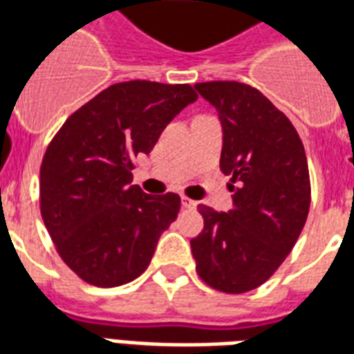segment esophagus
Returning a JSON list of instances; mask_svg holds the SVG:
<instances>
[{
	"label": "esophagus",
	"instance_id": "1",
	"mask_svg": "<svg viewBox=\"0 0 354 354\" xmlns=\"http://www.w3.org/2000/svg\"><path fill=\"white\" fill-rule=\"evenodd\" d=\"M180 205H183V207H185V208H196L197 203L192 201V199H188V197H186V196H183V199H180Z\"/></svg>",
	"mask_w": 354,
	"mask_h": 354
}]
</instances>
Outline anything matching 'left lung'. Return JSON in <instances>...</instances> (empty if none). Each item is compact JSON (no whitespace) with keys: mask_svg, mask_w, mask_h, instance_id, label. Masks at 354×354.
I'll return each instance as SVG.
<instances>
[{"mask_svg":"<svg viewBox=\"0 0 354 354\" xmlns=\"http://www.w3.org/2000/svg\"><path fill=\"white\" fill-rule=\"evenodd\" d=\"M223 125L220 168L231 175L232 208L199 205L203 231L192 238L196 271L210 288L245 294L270 279L294 249L310 208L305 147L284 112L238 81L197 83Z\"/></svg>","mask_w":354,"mask_h":354,"instance_id":"left-lung-1","label":"left lung"}]
</instances>
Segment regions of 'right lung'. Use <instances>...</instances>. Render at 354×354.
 I'll list each match as a JSON object with an SVG mask.
<instances>
[{
  "label": "right lung",
  "instance_id": "right-lung-1",
  "mask_svg": "<svg viewBox=\"0 0 354 354\" xmlns=\"http://www.w3.org/2000/svg\"><path fill=\"white\" fill-rule=\"evenodd\" d=\"M196 100L190 84L116 83L73 112L49 142L40 166V214L79 279L112 288L146 271L180 197L131 186V169Z\"/></svg>",
  "mask_w": 354,
  "mask_h": 354
}]
</instances>
